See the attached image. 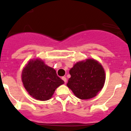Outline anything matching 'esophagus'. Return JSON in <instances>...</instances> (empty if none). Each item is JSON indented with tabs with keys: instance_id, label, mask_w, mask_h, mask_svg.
I'll return each mask as SVG.
<instances>
[{
	"instance_id": "34e87169",
	"label": "esophagus",
	"mask_w": 131,
	"mask_h": 131,
	"mask_svg": "<svg viewBox=\"0 0 131 131\" xmlns=\"http://www.w3.org/2000/svg\"><path fill=\"white\" fill-rule=\"evenodd\" d=\"M62 79H63V81L64 82V83H66V82H67V78H66L65 77H62Z\"/></svg>"
}]
</instances>
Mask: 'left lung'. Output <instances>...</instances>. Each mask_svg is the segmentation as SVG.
<instances>
[{
	"label": "left lung",
	"instance_id": "obj_1",
	"mask_svg": "<svg viewBox=\"0 0 131 131\" xmlns=\"http://www.w3.org/2000/svg\"><path fill=\"white\" fill-rule=\"evenodd\" d=\"M67 86L81 100L92 98L103 88L105 72L102 65L94 59L77 62L70 70Z\"/></svg>",
	"mask_w": 131,
	"mask_h": 131
}]
</instances>
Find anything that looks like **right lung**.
I'll use <instances>...</instances> for the list:
<instances>
[{
	"label": "right lung",
	"instance_id": "1",
	"mask_svg": "<svg viewBox=\"0 0 131 131\" xmlns=\"http://www.w3.org/2000/svg\"><path fill=\"white\" fill-rule=\"evenodd\" d=\"M21 78L23 85L29 94L40 101L49 100L56 88L64 84L56 70L46 65L40 59L28 61L23 68Z\"/></svg>",
	"mask_w": 131,
	"mask_h": 131
}]
</instances>
